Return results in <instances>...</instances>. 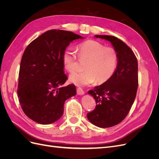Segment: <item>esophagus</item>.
Here are the masks:
<instances>
[{
	"mask_svg": "<svg viewBox=\"0 0 159 159\" xmlns=\"http://www.w3.org/2000/svg\"><path fill=\"white\" fill-rule=\"evenodd\" d=\"M84 93L85 92L82 88H77V93H78V95H84Z\"/></svg>",
	"mask_w": 159,
	"mask_h": 159,
	"instance_id": "esophagus-1",
	"label": "esophagus"
}]
</instances>
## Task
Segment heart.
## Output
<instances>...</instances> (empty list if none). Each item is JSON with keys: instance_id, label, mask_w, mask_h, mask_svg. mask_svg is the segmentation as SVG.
Returning a JSON list of instances; mask_svg holds the SVG:
<instances>
[{"instance_id": "heart-1", "label": "heart", "mask_w": 159, "mask_h": 159, "mask_svg": "<svg viewBox=\"0 0 159 159\" xmlns=\"http://www.w3.org/2000/svg\"><path fill=\"white\" fill-rule=\"evenodd\" d=\"M78 57L85 60L84 68L85 71L71 74L70 81L76 85L85 86L94 83H106L112 78L117 69L118 55L111 47L93 40H86L77 46ZM78 57L75 52L70 49L64 51L61 56L62 64L69 73L76 71Z\"/></svg>"}]
</instances>
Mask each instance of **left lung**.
<instances>
[{"label":"left lung","mask_w":159,"mask_h":159,"mask_svg":"<svg viewBox=\"0 0 159 159\" xmlns=\"http://www.w3.org/2000/svg\"><path fill=\"white\" fill-rule=\"evenodd\" d=\"M95 36L109 41L118 55L117 67L112 78L88 91L96 102L95 109L87 114L88 120L95 126L107 128L121 123L131 108L138 88V62L133 50L119 38Z\"/></svg>","instance_id":"1"}]
</instances>
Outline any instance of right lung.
<instances>
[{"mask_svg":"<svg viewBox=\"0 0 159 159\" xmlns=\"http://www.w3.org/2000/svg\"><path fill=\"white\" fill-rule=\"evenodd\" d=\"M81 38L70 31L48 30L24 52L17 93L24 113L34 121L43 125L56 121L63 115L66 100L76 94L74 85L63 86L68 77L61 56L71 42Z\"/></svg>","mask_w":159,"mask_h":159,"instance_id":"1","label":"right lung"}]
</instances>
